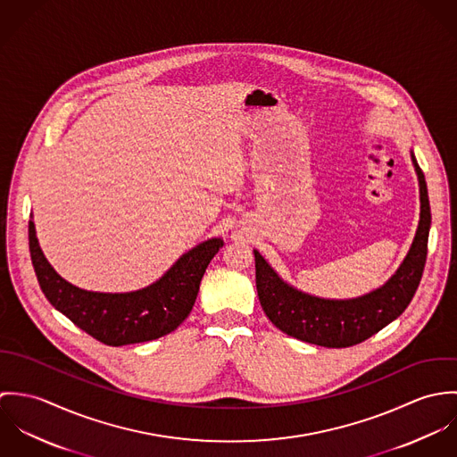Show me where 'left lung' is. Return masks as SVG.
Instances as JSON below:
<instances>
[{
	"label": "left lung",
	"instance_id": "8db88e82",
	"mask_svg": "<svg viewBox=\"0 0 457 457\" xmlns=\"http://www.w3.org/2000/svg\"><path fill=\"white\" fill-rule=\"evenodd\" d=\"M420 187V220L406 259L395 274L371 294L357 299L330 301L287 285L261 253H255L257 292L267 319L285 334L327 348H346L371 337L395 320L413 299L420 283L431 227V207L424 172L411 154Z\"/></svg>",
	"mask_w": 457,
	"mask_h": 457
}]
</instances>
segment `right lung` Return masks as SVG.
I'll use <instances>...</instances> for the list:
<instances>
[{
	"label": "right lung",
	"mask_w": 457,
	"mask_h": 457,
	"mask_svg": "<svg viewBox=\"0 0 457 457\" xmlns=\"http://www.w3.org/2000/svg\"><path fill=\"white\" fill-rule=\"evenodd\" d=\"M29 253L38 285L49 303L95 339L123 346L162 337L190 315L200 279L223 246L214 237L185 253L156 283L129 294L87 292L65 281L44 257L29 221Z\"/></svg>",
	"instance_id": "1"
}]
</instances>
